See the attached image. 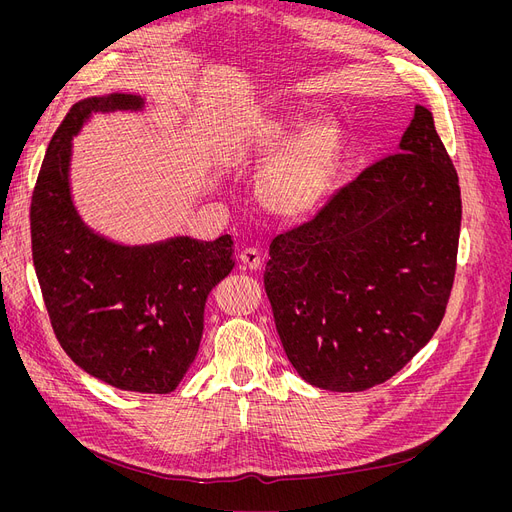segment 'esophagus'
<instances>
[{"instance_id":"esophagus-1","label":"esophagus","mask_w":512,"mask_h":512,"mask_svg":"<svg viewBox=\"0 0 512 512\" xmlns=\"http://www.w3.org/2000/svg\"><path fill=\"white\" fill-rule=\"evenodd\" d=\"M238 259H240V265L245 267V270H259V265H261V253L253 247L242 249Z\"/></svg>"}]
</instances>
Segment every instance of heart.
I'll return each instance as SVG.
<instances>
[{
	"mask_svg": "<svg viewBox=\"0 0 512 512\" xmlns=\"http://www.w3.org/2000/svg\"><path fill=\"white\" fill-rule=\"evenodd\" d=\"M288 143V124L265 120L255 124L242 147L247 161L261 164L281 155L267 166L257 180L261 205L284 220H303L324 201L340 153V130L334 120L309 122Z\"/></svg>",
	"mask_w": 512,
	"mask_h": 512,
	"instance_id": "heart-1",
	"label": "heart"
}]
</instances>
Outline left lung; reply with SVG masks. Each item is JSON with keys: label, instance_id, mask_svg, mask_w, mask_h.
<instances>
[{"label": "left lung", "instance_id": "8db88e82", "mask_svg": "<svg viewBox=\"0 0 512 512\" xmlns=\"http://www.w3.org/2000/svg\"><path fill=\"white\" fill-rule=\"evenodd\" d=\"M459 176L423 105L396 153L276 236L263 284L292 367L311 386L384 384L444 317L461 232Z\"/></svg>", "mask_w": 512, "mask_h": 512}]
</instances>
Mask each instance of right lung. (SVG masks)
Listing matches in <instances>:
<instances>
[{
	"instance_id": "obj_1",
	"label": "right lung",
	"mask_w": 512,
	"mask_h": 512,
	"mask_svg": "<svg viewBox=\"0 0 512 512\" xmlns=\"http://www.w3.org/2000/svg\"><path fill=\"white\" fill-rule=\"evenodd\" d=\"M143 103L112 93L70 107L33 191V263L51 328L80 369L120 390L168 394L197 357L207 294L232 272L234 242L224 234L118 245L80 220L70 195L74 134L97 112Z\"/></svg>"
}]
</instances>
